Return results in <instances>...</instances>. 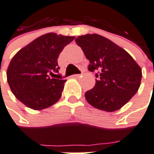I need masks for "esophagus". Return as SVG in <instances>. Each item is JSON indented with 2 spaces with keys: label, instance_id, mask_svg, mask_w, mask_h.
Segmentation results:
<instances>
[{
  "label": "esophagus",
  "instance_id": "1",
  "mask_svg": "<svg viewBox=\"0 0 154 154\" xmlns=\"http://www.w3.org/2000/svg\"><path fill=\"white\" fill-rule=\"evenodd\" d=\"M81 74H74V75H72V78H78V77H80Z\"/></svg>",
  "mask_w": 154,
  "mask_h": 154
}]
</instances>
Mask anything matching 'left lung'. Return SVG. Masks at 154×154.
I'll return each instance as SVG.
<instances>
[{
  "mask_svg": "<svg viewBox=\"0 0 154 154\" xmlns=\"http://www.w3.org/2000/svg\"><path fill=\"white\" fill-rule=\"evenodd\" d=\"M76 42L90 61L89 71H98L94 88L85 93L94 108L114 112L138 91L142 70L124 49L98 34L78 36Z\"/></svg>",
  "mask_w": 154,
  "mask_h": 154,
  "instance_id": "1",
  "label": "left lung"
}]
</instances>
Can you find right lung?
Wrapping results in <instances>:
<instances>
[{"instance_id":"right-lung-1","label":"right lung","mask_w":154,"mask_h":154,"mask_svg":"<svg viewBox=\"0 0 154 154\" xmlns=\"http://www.w3.org/2000/svg\"><path fill=\"white\" fill-rule=\"evenodd\" d=\"M74 38L49 32L17 52L6 76L11 91L20 102L33 110H42L60 100L66 80L51 76L54 75L53 70L59 71L57 60L60 52Z\"/></svg>"}]
</instances>
